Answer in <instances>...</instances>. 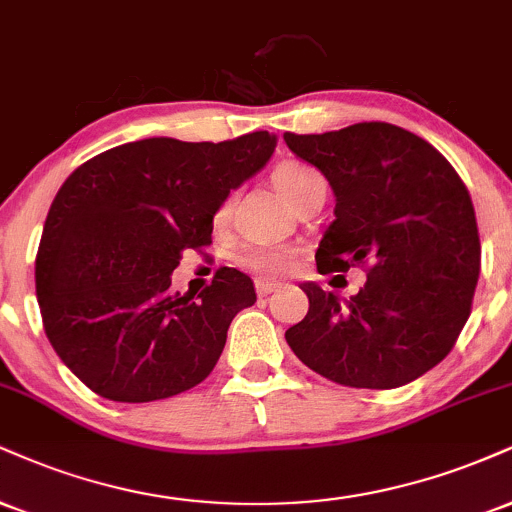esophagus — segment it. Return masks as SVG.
<instances>
[{"label": "esophagus", "mask_w": 512, "mask_h": 512, "mask_svg": "<svg viewBox=\"0 0 512 512\" xmlns=\"http://www.w3.org/2000/svg\"><path fill=\"white\" fill-rule=\"evenodd\" d=\"M281 283H276V281H269V279H257L255 281V288H257V295H269V293H274L276 288H279Z\"/></svg>", "instance_id": "obj_1"}]
</instances>
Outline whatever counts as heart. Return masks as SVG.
<instances>
[{"label":"heart","instance_id":"1","mask_svg":"<svg viewBox=\"0 0 512 512\" xmlns=\"http://www.w3.org/2000/svg\"><path fill=\"white\" fill-rule=\"evenodd\" d=\"M324 181V176L319 174L315 166L303 164V162H283L274 169V186L279 193L286 197L291 205L303 197L315 183ZM231 200H226L224 205L217 209V219L229 217ZM240 264L252 269V272L264 274V276H281L291 272L295 264V250L288 245H276V243H255L248 245L240 255Z\"/></svg>","mask_w":512,"mask_h":512}]
</instances>
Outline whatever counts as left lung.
I'll return each mask as SVG.
<instances>
[{"instance_id":"8db88e82","label":"left lung","mask_w":512,"mask_h":512,"mask_svg":"<svg viewBox=\"0 0 512 512\" xmlns=\"http://www.w3.org/2000/svg\"><path fill=\"white\" fill-rule=\"evenodd\" d=\"M283 140L336 195L319 274L367 272L346 303L303 283L310 310L286 331L288 346L341 386L410 384L451 353L470 317L482 245L463 178L427 140L384 121Z\"/></svg>"}]
</instances>
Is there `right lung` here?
I'll use <instances>...</instances> for the list:
<instances>
[{
  "instance_id": "right-lung-1",
  "label": "right lung",
  "mask_w": 512,
  "mask_h": 512,
  "mask_svg": "<svg viewBox=\"0 0 512 512\" xmlns=\"http://www.w3.org/2000/svg\"><path fill=\"white\" fill-rule=\"evenodd\" d=\"M274 147L267 131L224 143L145 138L66 178L42 229L35 291L49 343L97 396L162 400L217 365L231 319L255 305V286L221 267L193 298L171 293V272L183 252L212 243L217 209Z\"/></svg>"
}]
</instances>
